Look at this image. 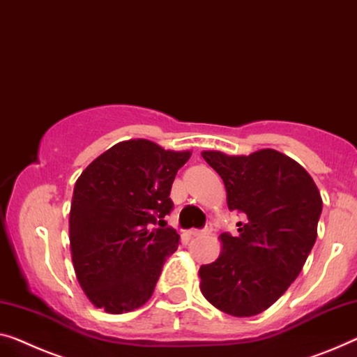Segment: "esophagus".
<instances>
[{
    "label": "esophagus",
    "instance_id": "1",
    "mask_svg": "<svg viewBox=\"0 0 357 357\" xmlns=\"http://www.w3.org/2000/svg\"><path fill=\"white\" fill-rule=\"evenodd\" d=\"M194 236H197V237H205V236H210L211 234V225H206L204 229H199V231H194L192 232Z\"/></svg>",
    "mask_w": 357,
    "mask_h": 357
}]
</instances>
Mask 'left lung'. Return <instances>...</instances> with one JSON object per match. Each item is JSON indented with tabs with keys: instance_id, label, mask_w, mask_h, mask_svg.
Instances as JSON below:
<instances>
[{
	"instance_id": "1",
	"label": "left lung",
	"mask_w": 357,
	"mask_h": 357,
	"mask_svg": "<svg viewBox=\"0 0 357 357\" xmlns=\"http://www.w3.org/2000/svg\"><path fill=\"white\" fill-rule=\"evenodd\" d=\"M202 157L225 183L229 210L247 222H237V237L221 234V255L200 266V291L226 314L257 316L301 273L317 237L321 192L300 163L274 149Z\"/></svg>"
}]
</instances>
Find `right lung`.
<instances>
[{
    "mask_svg": "<svg viewBox=\"0 0 357 357\" xmlns=\"http://www.w3.org/2000/svg\"><path fill=\"white\" fill-rule=\"evenodd\" d=\"M190 151H165L147 139L121 141L93 160L75 183L68 218L77 280L110 314L152 296L179 236L165 225L172 184ZM158 222L160 228L153 226Z\"/></svg>",
    "mask_w": 357,
    "mask_h": 357,
    "instance_id": "add662e5",
    "label": "right lung"
}]
</instances>
